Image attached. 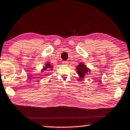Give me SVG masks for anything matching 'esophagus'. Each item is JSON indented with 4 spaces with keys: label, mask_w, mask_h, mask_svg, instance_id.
Here are the masks:
<instances>
[{
    "label": "esophagus",
    "mask_w": 130,
    "mask_h": 130,
    "mask_svg": "<svg viewBox=\"0 0 130 130\" xmlns=\"http://www.w3.org/2000/svg\"><path fill=\"white\" fill-rule=\"evenodd\" d=\"M68 63H69L68 61H62V64L63 65H68Z\"/></svg>",
    "instance_id": "obj_1"
}]
</instances>
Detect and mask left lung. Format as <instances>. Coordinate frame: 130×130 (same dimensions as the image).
I'll return each instance as SVG.
<instances>
[{"label": "left lung", "instance_id": "8db88e82", "mask_svg": "<svg viewBox=\"0 0 130 130\" xmlns=\"http://www.w3.org/2000/svg\"><path fill=\"white\" fill-rule=\"evenodd\" d=\"M77 72L80 78H83L85 77L86 75L88 74V73H90V69L87 67V66L84 64L83 63L80 62L77 67L76 68Z\"/></svg>", "mask_w": 130, "mask_h": 130}]
</instances>
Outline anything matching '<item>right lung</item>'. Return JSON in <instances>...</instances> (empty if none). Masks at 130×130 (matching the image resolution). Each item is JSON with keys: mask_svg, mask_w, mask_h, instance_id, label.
Wrapping results in <instances>:
<instances>
[{"mask_svg": "<svg viewBox=\"0 0 130 130\" xmlns=\"http://www.w3.org/2000/svg\"><path fill=\"white\" fill-rule=\"evenodd\" d=\"M53 69V65H51L50 63L49 62H47L46 63H45L44 67H43V69H42V72H43V71H45L47 70V69H50V70H52Z\"/></svg>", "mask_w": 130, "mask_h": 130, "instance_id": "right-lung-1", "label": "right lung"}]
</instances>
